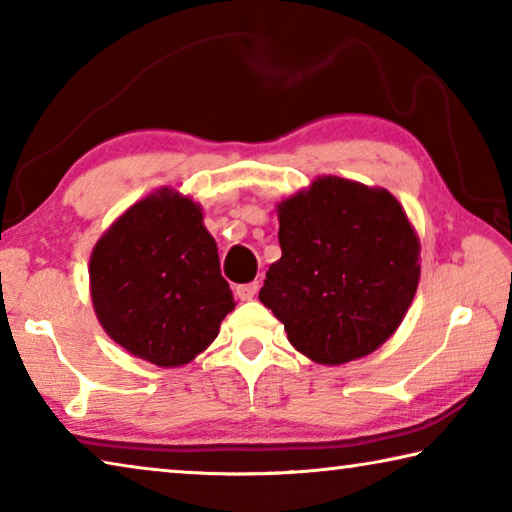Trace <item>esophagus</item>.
Returning a JSON list of instances; mask_svg holds the SVG:
<instances>
[{
	"label": "esophagus",
	"mask_w": 512,
	"mask_h": 512,
	"mask_svg": "<svg viewBox=\"0 0 512 512\" xmlns=\"http://www.w3.org/2000/svg\"><path fill=\"white\" fill-rule=\"evenodd\" d=\"M259 291V282H248V284H239L235 289L239 300H253Z\"/></svg>",
	"instance_id": "obj_1"
}]
</instances>
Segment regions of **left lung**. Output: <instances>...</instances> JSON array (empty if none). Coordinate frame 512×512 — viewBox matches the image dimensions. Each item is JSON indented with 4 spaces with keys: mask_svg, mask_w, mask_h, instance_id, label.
<instances>
[{
    "mask_svg": "<svg viewBox=\"0 0 512 512\" xmlns=\"http://www.w3.org/2000/svg\"><path fill=\"white\" fill-rule=\"evenodd\" d=\"M282 257L259 300L293 348L323 366L375 352L395 334L420 282V241L397 198L320 176L277 205Z\"/></svg>",
    "mask_w": 512,
    "mask_h": 512,
    "instance_id": "obj_1",
    "label": "left lung"
}]
</instances>
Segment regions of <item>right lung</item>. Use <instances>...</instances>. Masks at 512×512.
Segmentation results:
<instances>
[{
  "label": "right lung",
  "instance_id": "add662e5",
  "mask_svg": "<svg viewBox=\"0 0 512 512\" xmlns=\"http://www.w3.org/2000/svg\"><path fill=\"white\" fill-rule=\"evenodd\" d=\"M90 293L110 339L160 368L201 354L235 309L201 205L171 187L103 232L90 257Z\"/></svg>",
  "mask_w": 512,
  "mask_h": 512
}]
</instances>
